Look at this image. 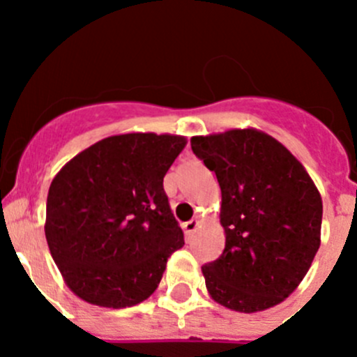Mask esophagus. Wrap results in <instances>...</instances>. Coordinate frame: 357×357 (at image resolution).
<instances>
[{"mask_svg": "<svg viewBox=\"0 0 357 357\" xmlns=\"http://www.w3.org/2000/svg\"><path fill=\"white\" fill-rule=\"evenodd\" d=\"M199 227V220H190L186 224H183V231L186 236H192L195 232V229Z\"/></svg>", "mask_w": 357, "mask_h": 357, "instance_id": "1", "label": "esophagus"}]
</instances>
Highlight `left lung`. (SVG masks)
<instances>
[{"label":"left lung","mask_w":357,"mask_h":357,"mask_svg":"<svg viewBox=\"0 0 357 357\" xmlns=\"http://www.w3.org/2000/svg\"><path fill=\"white\" fill-rule=\"evenodd\" d=\"M190 144L222 190L225 248L202 266L208 294L241 314L280 305L321 246L322 199L314 179L282 142L257 128L195 135Z\"/></svg>","instance_id":"left-lung-1"}]
</instances>
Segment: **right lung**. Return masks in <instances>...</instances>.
I'll return each instance as SVG.
<instances>
[{
  "label": "right lung",
  "instance_id": "add662e5",
  "mask_svg": "<svg viewBox=\"0 0 357 357\" xmlns=\"http://www.w3.org/2000/svg\"><path fill=\"white\" fill-rule=\"evenodd\" d=\"M186 137L130 132L66 162L47 195L45 239L66 287L89 305L126 308L158 287L185 245L163 176Z\"/></svg>",
  "mask_w": 357,
  "mask_h": 357
}]
</instances>
